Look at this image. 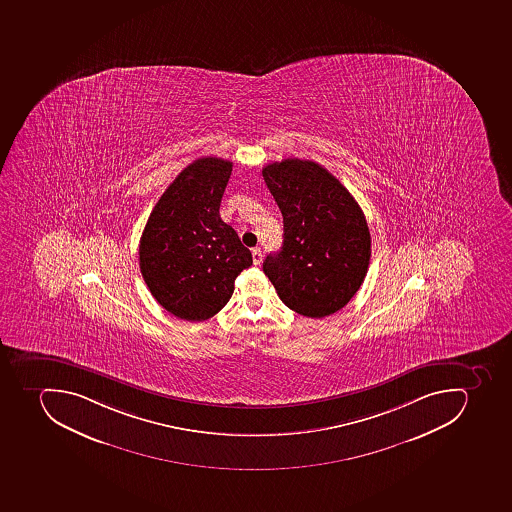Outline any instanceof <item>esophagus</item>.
<instances>
[{"label":"esophagus","instance_id":"1","mask_svg":"<svg viewBox=\"0 0 512 512\" xmlns=\"http://www.w3.org/2000/svg\"><path fill=\"white\" fill-rule=\"evenodd\" d=\"M252 260H254V265H260L263 260V254L262 249H258V247H255V249H252Z\"/></svg>","mask_w":512,"mask_h":512}]
</instances>
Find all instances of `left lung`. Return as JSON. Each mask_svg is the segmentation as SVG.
I'll use <instances>...</instances> for the list:
<instances>
[{
	"mask_svg": "<svg viewBox=\"0 0 512 512\" xmlns=\"http://www.w3.org/2000/svg\"><path fill=\"white\" fill-rule=\"evenodd\" d=\"M283 213V247L263 262L279 299L308 318L344 308L363 284L371 234L363 210L336 176L311 160L263 167Z\"/></svg>",
	"mask_w": 512,
	"mask_h": 512,
	"instance_id": "obj_1",
	"label": "left lung"
}]
</instances>
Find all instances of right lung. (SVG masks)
Listing matches in <instances>:
<instances>
[{
  "instance_id": "1",
  "label": "right lung",
  "mask_w": 512,
  "mask_h": 512,
  "mask_svg": "<svg viewBox=\"0 0 512 512\" xmlns=\"http://www.w3.org/2000/svg\"><path fill=\"white\" fill-rule=\"evenodd\" d=\"M233 164L194 160L176 176L149 215L139 241V268L152 297L176 318L205 321L225 307L234 279L252 265L238 233L220 217Z\"/></svg>"
}]
</instances>
